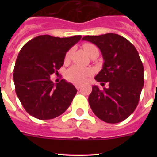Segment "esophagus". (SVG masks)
<instances>
[{"instance_id": "obj_1", "label": "esophagus", "mask_w": 157, "mask_h": 157, "mask_svg": "<svg viewBox=\"0 0 157 157\" xmlns=\"http://www.w3.org/2000/svg\"><path fill=\"white\" fill-rule=\"evenodd\" d=\"M75 86H76V88L77 89V90H80V89H81V85H79V84H76V85H75Z\"/></svg>"}]
</instances>
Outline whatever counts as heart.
<instances>
[{"label": "heart", "mask_w": 157, "mask_h": 157, "mask_svg": "<svg viewBox=\"0 0 157 157\" xmlns=\"http://www.w3.org/2000/svg\"><path fill=\"white\" fill-rule=\"evenodd\" d=\"M84 50L86 52V54L90 55V53L93 51L94 50L97 49L95 45H92V44H90V43H86L83 45ZM71 50H69L68 52L67 53L66 57L65 59H68L71 56ZM91 74V71L88 68H84V67H81L79 66H73L70 67V68L67 70L66 73V76L67 80L73 83H82L84 81H86V78L88 77Z\"/></svg>", "instance_id": "b5f03b06"}]
</instances>
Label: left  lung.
<instances>
[{
    "instance_id": "left-lung-1",
    "label": "left lung",
    "mask_w": 157,
    "mask_h": 157,
    "mask_svg": "<svg viewBox=\"0 0 157 157\" xmlns=\"http://www.w3.org/2000/svg\"><path fill=\"white\" fill-rule=\"evenodd\" d=\"M97 45L103 58V68L94 77L101 86H93L89 103L103 121L119 123L130 116L138 106L144 84V69L136 48L115 33L86 36L82 38Z\"/></svg>"
}]
</instances>
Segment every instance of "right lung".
Segmentation results:
<instances>
[{
    "instance_id": "1",
    "label": "right lung",
    "mask_w": 157,
    "mask_h": 157,
    "mask_svg": "<svg viewBox=\"0 0 157 157\" xmlns=\"http://www.w3.org/2000/svg\"><path fill=\"white\" fill-rule=\"evenodd\" d=\"M81 36L54 37L41 35L21 49L13 69V82L18 99L28 113L40 120L59 117L71 105L76 89L64 79L50 81V75L63 65L66 53Z\"/></svg>"
}]
</instances>
